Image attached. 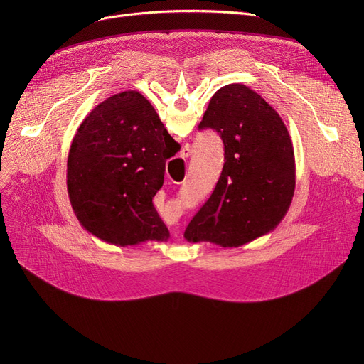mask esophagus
Here are the masks:
<instances>
[{"label":"esophagus","mask_w":364,"mask_h":364,"mask_svg":"<svg viewBox=\"0 0 364 364\" xmlns=\"http://www.w3.org/2000/svg\"><path fill=\"white\" fill-rule=\"evenodd\" d=\"M190 153H192V147H190L188 144H186V146L181 149V151H180V156H181L183 159H186V158L190 156ZM177 233H178V232H174V236H177Z\"/></svg>","instance_id":"1"}]
</instances>
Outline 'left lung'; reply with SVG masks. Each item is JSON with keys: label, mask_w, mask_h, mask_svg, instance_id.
I'll use <instances>...</instances> for the list:
<instances>
[{"label": "left lung", "mask_w": 364, "mask_h": 364, "mask_svg": "<svg viewBox=\"0 0 364 364\" xmlns=\"http://www.w3.org/2000/svg\"><path fill=\"white\" fill-rule=\"evenodd\" d=\"M215 129L224 166L214 192L188 223L187 242L239 247L269 235L284 218L295 192V156L279 113L243 84L220 88L199 129Z\"/></svg>", "instance_id": "8db88e82"}]
</instances>
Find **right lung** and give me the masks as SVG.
<instances>
[{
  "label": "right lung",
  "mask_w": 364,
  "mask_h": 364,
  "mask_svg": "<svg viewBox=\"0 0 364 364\" xmlns=\"http://www.w3.org/2000/svg\"><path fill=\"white\" fill-rule=\"evenodd\" d=\"M168 140L174 139L137 91L114 94L87 114L69 150L68 193L88 233L118 246L168 240L151 202L171 158Z\"/></svg>",
  "instance_id": "add662e5"
}]
</instances>
